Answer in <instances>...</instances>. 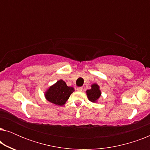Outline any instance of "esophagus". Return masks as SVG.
<instances>
[{"label":"esophagus","mask_w":150,"mask_h":150,"mask_svg":"<svg viewBox=\"0 0 150 150\" xmlns=\"http://www.w3.org/2000/svg\"><path fill=\"white\" fill-rule=\"evenodd\" d=\"M76 90L78 91H83V87H77Z\"/></svg>","instance_id":"1"}]
</instances>
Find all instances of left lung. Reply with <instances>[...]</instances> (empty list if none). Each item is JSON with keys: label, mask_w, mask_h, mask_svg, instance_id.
<instances>
[{"label": "left lung", "mask_w": 150, "mask_h": 150, "mask_svg": "<svg viewBox=\"0 0 150 150\" xmlns=\"http://www.w3.org/2000/svg\"><path fill=\"white\" fill-rule=\"evenodd\" d=\"M86 93H87V96L89 100L92 102H96L101 96V91L100 90L99 86L97 84L92 85L91 89L87 90Z\"/></svg>", "instance_id": "left-lung-1"}]
</instances>
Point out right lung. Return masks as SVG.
<instances>
[{"mask_svg":"<svg viewBox=\"0 0 150 150\" xmlns=\"http://www.w3.org/2000/svg\"><path fill=\"white\" fill-rule=\"evenodd\" d=\"M74 91L73 87H68L63 80H60L47 90L45 96L46 100L51 103L62 106L68 100Z\"/></svg>","mask_w":150,"mask_h":150,"instance_id":"right-lung-1","label":"right lung"}]
</instances>
